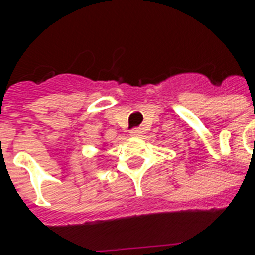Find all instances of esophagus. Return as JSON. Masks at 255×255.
I'll list each match as a JSON object with an SVG mask.
<instances>
[{"label":"esophagus","mask_w":255,"mask_h":255,"mask_svg":"<svg viewBox=\"0 0 255 255\" xmlns=\"http://www.w3.org/2000/svg\"><path fill=\"white\" fill-rule=\"evenodd\" d=\"M141 134H143V131H141L140 128H135V129L130 130V135L134 136V138H140Z\"/></svg>","instance_id":"34e87169"}]
</instances>
